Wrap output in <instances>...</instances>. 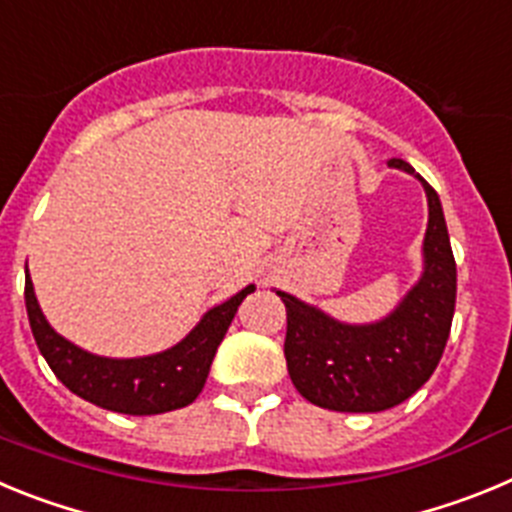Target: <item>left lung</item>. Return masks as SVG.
<instances>
[{
  "label": "left lung",
  "instance_id": "left-lung-1",
  "mask_svg": "<svg viewBox=\"0 0 512 512\" xmlns=\"http://www.w3.org/2000/svg\"><path fill=\"white\" fill-rule=\"evenodd\" d=\"M395 169L418 176L402 158ZM428 197L423 274L390 315L364 325L341 323L315 305L277 292L287 307L284 356L292 384L312 405L338 413L390 410L436 372L449 341L456 305V261L436 189L418 176Z\"/></svg>",
  "mask_w": 512,
  "mask_h": 512
}]
</instances>
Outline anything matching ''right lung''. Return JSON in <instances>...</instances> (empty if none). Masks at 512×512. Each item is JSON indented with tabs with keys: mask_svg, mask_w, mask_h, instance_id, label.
I'll return each instance as SVG.
<instances>
[{
	"mask_svg": "<svg viewBox=\"0 0 512 512\" xmlns=\"http://www.w3.org/2000/svg\"><path fill=\"white\" fill-rule=\"evenodd\" d=\"M253 289L256 287L248 284L230 300L210 307L176 346L138 359L97 356L66 341L45 320L30 277L25 282V307L40 354L74 395L112 413L158 415L187 408L189 402L197 400L217 346L228 333L238 305Z\"/></svg>",
	"mask_w": 512,
	"mask_h": 512,
	"instance_id": "1",
	"label": "right lung"
}]
</instances>
